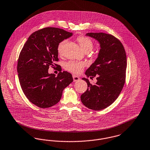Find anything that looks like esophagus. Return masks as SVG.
I'll list each match as a JSON object with an SVG mask.
<instances>
[{
    "mask_svg": "<svg viewBox=\"0 0 150 150\" xmlns=\"http://www.w3.org/2000/svg\"><path fill=\"white\" fill-rule=\"evenodd\" d=\"M72 77H73V79H74V82H76V81H78V80H80L78 76L75 75H74L72 76Z\"/></svg>",
    "mask_w": 150,
    "mask_h": 150,
    "instance_id": "34e87169",
    "label": "esophagus"
}]
</instances>
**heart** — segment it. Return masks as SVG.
Wrapping results in <instances>:
<instances>
[{
    "label": "heart",
    "instance_id": "heart-1",
    "mask_svg": "<svg viewBox=\"0 0 150 150\" xmlns=\"http://www.w3.org/2000/svg\"><path fill=\"white\" fill-rule=\"evenodd\" d=\"M77 41L82 50L86 52H90L93 47V42L91 39L84 35H80L77 38ZM67 41L64 40L61 42L58 46V52L59 54H62L64 46ZM86 66L84 62L69 61L64 64V69L68 71L75 74H78L82 72Z\"/></svg>",
    "mask_w": 150,
    "mask_h": 150
}]
</instances>
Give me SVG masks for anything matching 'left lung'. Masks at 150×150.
<instances>
[{"label":"left lung","mask_w":150,"mask_h":150,"mask_svg":"<svg viewBox=\"0 0 150 150\" xmlns=\"http://www.w3.org/2000/svg\"><path fill=\"white\" fill-rule=\"evenodd\" d=\"M86 35L99 42L100 49L96 61L86 70L87 78L97 76L95 84L83 78L88 85L81 96L84 105L100 110L112 104L123 87L127 67L126 55L123 45L115 36L104 33H88Z\"/></svg>","instance_id":"8db88e82"}]
</instances>
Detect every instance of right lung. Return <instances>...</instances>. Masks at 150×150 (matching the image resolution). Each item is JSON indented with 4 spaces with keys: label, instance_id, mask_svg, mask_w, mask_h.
Segmentation results:
<instances>
[{
    "label": "right lung",
    "instance_id": "add662e5",
    "mask_svg": "<svg viewBox=\"0 0 150 150\" xmlns=\"http://www.w3.org/2000/svg\"><path fill=\"white\" fill-rule=\"evenodd\" d=\"M72 33L53 27L45 28L30 35L18 59L17 70L21 89L27 98L41 108L57 104L62 92L73 81L70 73L49 74L50 66L58 61L59 44Z\"/></svg>",
    "mask_w": 150,
    "mask_h": 150
}]
</instances>
